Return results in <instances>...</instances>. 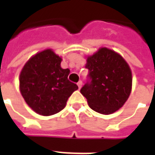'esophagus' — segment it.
I'll use <instances>...</instances> for the list:
<instances>
[{"label":"esophagus","mask_w":155,"mask_h":155,"mask_svg":"<svg viewBox=\"0 0 155 155\" xmlns=\"http://www.w3.org/2000/svg\"><path fill=\"white\" fill-rule=\"evenodd\" d=\"M82 84H83V82L82 81H79L78 83V88L80 89L81 87H82Z\"/></svg>","instance_id":"34e87169"}]
</instances>
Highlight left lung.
I'll use <instances>...</instances> for the list:
<instances>
[{
	"mask_svg": "<svg viewBox=\"0 0 155 155\" xmlns=\"http://www.w3.org/2000/svg\"><path fill=\"white\" fill-rule=\"evenodd\" d=\"M85 67L89 70L88 81L80 92L89 106L104 115L122 108L132 88V72L124 58L104 47L87 58Z\"/></svg>",
	"mask_w": 155,
	"mask_h": 155,
	"instance_id": "1",
	"label": "left lung"
}]
</instances>
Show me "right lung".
I'll list each match as a JSON object with an SVG mask.
<instances>
[{"mask_svg":"<svg viewBox=\"0 0 155 155\" xmlns=\"http://www.w3.org/2000/svg\"><path fill=\"white\" fill-rule=\"evenodd\" d=\"M62 58L51 49L35 54L20 75V91L28 106L41 116H51L65 107L71 95L78 89L69 81V69H62Z\"/></svg>","mask_w":155,"mask_h":155,"instance_id":"obj_1","label":"right lung"}]
</instances>
